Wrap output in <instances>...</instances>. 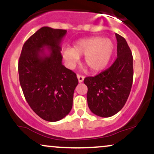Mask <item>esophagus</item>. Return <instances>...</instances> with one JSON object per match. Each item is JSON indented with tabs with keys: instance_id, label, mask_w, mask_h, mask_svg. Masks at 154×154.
<instances>
[{
	"instance_id": "esophagus-1",
	"label": "esophagus",
	"mask_w": 154,
	"mask_h": 154,
	"mask_svg": "<svg viewBox=\"0 0 154 154\" xmlns=\"http://www.w3.org/2000/svg\"><path fill=\"white\" fill-rule=\"evenodd\" d=\"M77 79H78L79 82H83V80H84V79H85L84 76L80 75H77Z\"/></svg>"
}]
</instances>
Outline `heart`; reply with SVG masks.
<instances>
[{
  "label": "heart",
  "instance_id": "heart-1",
  "mask_svg": "<svg viewBox=\"0 0 154 154\" xmlns=\"http://www.w3.org/2000/svg\"><path fill=\"white\" fill-rule=\"evenodd\" d=\"M114 51V44L110 39L91 38L82 39L76 43L72 48H65L62 54L70 66L79 61V56L85 55V62L93 72L105 68Z\"/></svg>",
  "mask_w": 154,
  "mask_h": 154
}]
</instances>
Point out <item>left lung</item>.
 Listing matches in <instances>:
<instances>
[{
  "mask_svg": "<svg viewBox=\"0 0 154 154\" xmlns=\"http://www.w3.org/2000/svg\"><path fill=\"white\" fill-rule=\"evenodd\" d=\"M117 58L113 64L94 77H88L89 109L95 115L110 117L122 109L128 100L133 81V58L125 39L115 34Z\"/></svg>",
  "mask_w": 154,
  "mask_h": 154,
  "instance_id": "1",
  "label": "left lung"
}]
</instances>
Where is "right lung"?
<instances>
[{"label": "right lung", "mask_w": 154, "mask_h": 154, "mask_svg": "<svg viewBox=\"0 0 154 154\" xmlns=\"http://www.w3.org/2000/svg\"><path fill=\"white\" fill-rule=\"evenodd\" d=\"M66 33V29L40 28L24 43L19 59V82L26 102L48 122L59 121L70 112L78 84L75 72L62 64L60 44Z\"/></svg>", "instance_id": "right-lung-1"}]
</instances>
